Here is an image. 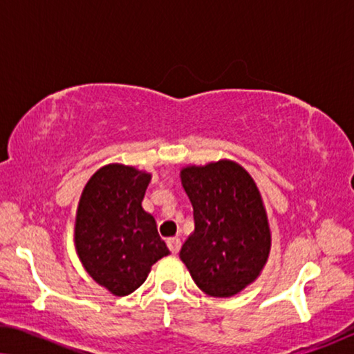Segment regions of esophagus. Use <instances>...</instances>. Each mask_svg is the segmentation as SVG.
<instances>
[{"instance_id": "obj_1", "label": "esophagus", "mask_w": 354, "mask_h": 354, "mask_svg": "<svg viewBox=\"0 0 354 354\" xmlns=\"http://www.w3.org/2000/svg\"><path fill=\"white\" fill-rule=\"evenodd\" d=\"M167 243H168V248H170L171 253H175V255L179 252V248H181V241H179L178 237H170L167 241Z\"/></svg>"}]
</instances>
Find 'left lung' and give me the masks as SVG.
<instances>
[{"label":"left lung","mask_w":354,"mask_h":354,"mask_svg":"<svg viewBox=\"0 0 354 354\" xmlns=\"http://www.w3.org/2000/svg\"><path fill=\"white\" fill-rule=\"evenodd\" d=\"M179 175L196 223L179 258L207 295H236L257 281L271 252V229L257 183L227 158L187 165Z\"/></svg>","instance_id":"left-lung-1"}]
</instances>
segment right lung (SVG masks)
<instances>
[{"instance_id":"obj_1","label":"right lung","mask_w":354,"mask_h":354,"mask_svg":"<svg viewBox=\"0 0 354 354\" xmlns=\"http://www.w3.org/2000/svg\"><path fill=\"white\" fill-rule=\"evenodd\" d=\"M152 175L123 163L99 168L83 187L73 242L89 276L112 295L141 287L153 263L170 255L157 223L142 208Z\"/></svg>"}]
</instances>
